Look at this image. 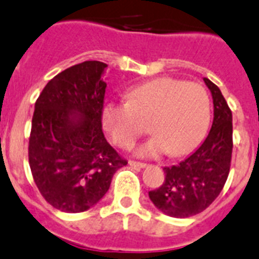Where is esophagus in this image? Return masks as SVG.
I'll return each mask as SVG.
<instances>
[{
	"instance_id": "obj_1",
	"label": "esophagus",
	"mask_w": 259,
	"mask_h": 259,
	"mask_svg": "<svg viewBox=\"0 0 259 259\" xmlns=\"http://www.w3.org/2000/svg\"><path fill=\"white\" fill-rule=\"evenodd\" d=\"M130 165L135 167H145L147 166V163L144 162H139V161H134V160H130Z\"/></svg>"
}]
</instances>
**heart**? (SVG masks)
Masks as SVG:
<instances>
[{
	"mask_svg": "<svg viewBox=\"0 0 259 259\" xmlns=\"http://www.w3.org/2000/svg\"><path fill=\"white\" fill-rule=\"evenodd\" d=\"M209 97L202 85L162 77L125 94V103H107L102 121L115 144L130 149L148 131L154 136L139 149L141 156L189 153L209 123Z\"/></svg>",
	"mask_w": 259,
	"mask_h": 259,
	"instance_id": "1",
	"label": "heart"
}]
</instances>
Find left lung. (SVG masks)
<instances>
[{
  "label": "left lung",
  "instance_id": "1",
  "mask_svg": "<svg viewBox=\"0 0 259 259\" xmlns=\"http://www.w3.org/2000/svg\"><path fill=\"white\" fill-rule=\"evenodd\" d=\"M213 99V123L202 145L186 160L163 167L165 181L149 191L157 208L171 218H190L204 211L222 193L233 149L232 111L215 83L204 78Z\"/></svg>",
  "mask_w": 259,
  "mask_h": 259
}]
</instances>
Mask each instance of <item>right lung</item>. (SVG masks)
<instances>
[{"label": "right lung", "instance_id": "add662e5", "mask_svg": "<svg viewBox=\"0 0 259 259\" xmlns=\"http://www.w3.org/2000/svg\"><path fill=\"white\" fill-rule=\"evenodd\" d=\"M101 61H83L51 79L35 103L28 163L46 202L63 212H83L107 193L127 165L102 131L106 82Z\"/></svg>", "mask_w": 259, "mask_h": 259}]
</instances>
